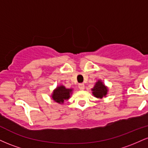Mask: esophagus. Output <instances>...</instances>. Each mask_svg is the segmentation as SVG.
<instances>
[{
  "mask_svg": "<svg viewBox=\"0 0 148 148\" xmlns=\"http://www.w3.org/2000/svg\"><path fill=\"white\" fill-rule=\"evenodd\" d=\"M79 88L80 90H84L85 85L84 84H79Z\"/></svg>",
  "mask_w": 148,
  "mask_h": 148,
  "instance_id": "34e87169",
  "label": "esophagus"
}]
</instances>
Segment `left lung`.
<instances>
[{
    "mask_svg": "<svg viewBox=\"0 0 148 148\" xmlns=\"http://www.w3.org/2000/svg\"><path fill=\"white\" fill-rule=\"evenodd\" d=\"M92 91V95L97 98H99L101 99L103 97H106L107 95V92H108V88L105 86V85L101 82V81H98L96 83L95 86L93 87L92 89H91Z\"/></svg>",
    "mask_w": 148,
    "mask_h": 148,
    "instance_id": "1",
    "label": "left lung"
}]
</instances>
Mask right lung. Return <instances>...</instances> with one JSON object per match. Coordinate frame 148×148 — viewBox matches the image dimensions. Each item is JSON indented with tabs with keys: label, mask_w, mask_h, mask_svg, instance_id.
Returning a JSON list of instances; mask_svg holds the SVG:
<instances>
[{
	"label": "right lung",
	"mask_w": 148,
	"mask_h": 148,
	"mask_svg": "<svg viewBox=\"0 0 148 148\" xmlns=\"http://www.w3.org/2000/svg\"><path fill=\"white\" fill-rule=\"evenodd\" d=\"M73 89L66 88L64 86H60L54 90L51 95L52 99L56 102L59 103H63L65 100H67L70 97Z\"/></svg>",
	"instance_id": "right-lung-1"
}]
</instances>
